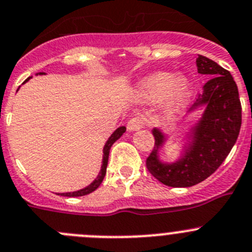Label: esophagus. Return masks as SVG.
<instances>
[{"label":"esophagus","instance_id":"esophagus-1","mask_svg":"<svg viewBox=\"0 0 252 252\" xmlns=\"http://www.w3.org/2000/svg\"><path fill=\"white\" fill-rule=\"evenodd\" d=\"M144 124H145V121L143 117H134V118H131L130 121L128 122V124H126V129H128L129 131L139 130V129H142L143 126H144Z\"/></svg>","mask_w":252,"mask_h":252}]
</instances>
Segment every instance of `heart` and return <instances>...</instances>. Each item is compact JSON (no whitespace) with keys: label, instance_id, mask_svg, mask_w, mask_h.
I'll list each match as a JSON object with an SVG mask.
<instances>
[{"label":"heart","instance_id":"b5f03b06","mask_svg":"<svg viewBox=\"0 0 252 252\" xmlns=\"http://www.w3.org/2000/svg\"><path fill=\"white\" fill-rule=\"evenodd\" d=\"M137 94L142 100H155L164 95V109L171 113L179 110L189 100L192 94V84L185 76L157 72L139 82Z\"/></svg>","mask_w":252,"mask_h":252}]
</instances>
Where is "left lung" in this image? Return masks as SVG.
Returning <instances> with one entry per match:
<instances>
[{"instance_id":"left-lung-1","label":"left lung","mask_w":252,"mask_h":252,"mask_svg":"<svg viewBox=\"0 0 252 252\" xmlns=\"http://www.w3.org/2000/svg\"><path fill=\"white\" fill-rule=\"evenodd\" d=\"M197 73L213 76L190 112L205 107L203 117L191 128L184 153L175 163H161L159 149L165 143L160 129H153L155 147L147 168L155 179L171 188H188L204 182L226 159L241 128L239 91L229 70L208 57L196 58Z\"/></svg>"}]
</instances>
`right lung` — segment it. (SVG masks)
<instances>
[{
	"label": "right lung",
	"mask_w": 252,
	"mask_h": 252,
	"mask_svg": "<svg viewBox=\"0 0 252 252\" xmlns=\"http://www.w3.org/2000/svg\"><path fill=\"white\" fill-rule=\"evenodd\" d=\"M39 74H43V73H39ZM31 78V77H30ZM30 78H27L25 81V83L27 81H30ZM18 91V89H17ZM126 131V126H119L117 130L114 131V133L112 134L109 137V139L107 140V143H105L104 148H103V161H102V168H100V171L99 174H98V176L94 179L93 183H91V184L88 185V187H86L84 189H81L78 190V191H72V192H62L61 195H63V196H83V195H87V194H91L92 191H94V190L97 189L98 187H99L100 184H102L103 179H104L105 176V173H107V165H108V158H109V150L110 148H112V145L114 144L115 140H118L119 138L123 135V133Z\"/></svg>",
	"instance_id": "right-lung-1"
}]
</instances>
